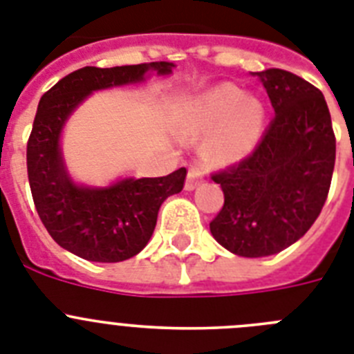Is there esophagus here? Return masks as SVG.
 Returning <instances> with one entry per match:
<instances>
[{"label": "esophagus", "instance_id": "1", "mask_svg": "<svg viewBox=\"0 0 354 354\" xmlns=\"http://www.w3.org/2000/svg\"><path fill=\"white\" fill-rule=\"evenodd\" d=\"M203 180H205V171H203L198 164H192L189 167V174H187L185 189L187 190L198 189V187L203 183Z\"/></svg>", "mask_w": 354, "mask_h": 354}]
</instances>
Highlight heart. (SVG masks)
I'll list each match as a JSON object with an SVG mask.
<instances>
[{
  "mask_svg": "<svg viewBox=\"0 0 354 354\" xmlns=\"http://www.w3.org/2000/svg\"><path fill=\"white\" fill-rule=\"evenodd\" d=\"M263 109L254 97H245L235 85H221L199 97L189 112V128L205 133L217 126L207 155L219 162L244 156L262 131Z\"/></svg>",
  "mask_w": 354,
  "mask_h": 354,
  "instance_id": "1",
  "label": "heart"
}]
</instances>
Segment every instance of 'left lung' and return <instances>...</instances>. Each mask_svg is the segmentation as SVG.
Segmentation results:
<instances>
[{
  "label": "left lung",
  "instance_id": "1",
  "mask_svg": "<svg viewBox=\"0 0 354 354\" xmlns=\"http://www.w3.org/2000/svg\"><path fill=\"white\" fill-rule=\"evenodd\" d=\"M257 76L274 118L250 155L212 173L224 192L212 235L248 258L279 253L308 232L324 207L335 167V133L322 92L276 67Z\"/></svg>",
  "mask_w": 354,
  "mask_h": 354
}]
</instances>
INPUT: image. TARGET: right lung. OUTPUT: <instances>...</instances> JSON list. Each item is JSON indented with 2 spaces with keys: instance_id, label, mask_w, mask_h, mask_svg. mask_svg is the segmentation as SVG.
Listing matches in <instances>:
<instances>
[{
  "instance_id": "1",
  "label": "right lung",
  "mask_w": 354,
  "mask_h": 354,
  "mask_svg": "<svg viewBox=\"0 0 354 354\" xmlns=\"http://www.w3.org/2000/svg\"><path fill=\"white\" fill-rule=\"evenodd\" d=\"M171 67L169 62L82 67L39 101L26 144L32 198L51 239L76 257L113 263L140 253L151 239L160 205L185 185L187 169L160 178H128L109 189L78 187L67 176L58 147L64 122L92 91L135 84L149 69L167 75Z\"/></svg>"
}]
</instances>
